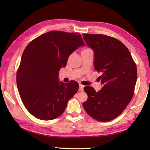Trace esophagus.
<instances>
[{
    "instance_id": "esophagus-1",
    "label": "esophagus",
    "mask_w": 150,
    "mask_h": 150,
    "mask_svg": "<svg viewBox=\"0 0 150 150\" xmlns=\"http://www.w3.org/2000/svg\"><path fill=\"white\" fill-rule=\"evenodd\" d=\"M79 91H82L84 90V86L82 85L81 84H79Z\"/></svg>"
}]
</instances>
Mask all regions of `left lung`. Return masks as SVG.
I'll use <instances>...</instances> for the list:
<instances>
[{"instance_id":"obj_1","label":"left lung","mask_w":150,"mask_h":150,"mask_svg":"<svg viewBox=\"0 0 150 150\" xmlns=\"http://www.w3.org/2000/svg\"><path fill=\"white\" fill-rule=\"evenodd\" d=\"M87 45L94 52V67L102 73L103 85L96 92L84 88L88 100L83 103L86 113L93 119L107 122L115 119L128 106L134 94L137 70L126 46L115 38L102 34L83 35Z\"/></svg>"}]
</instances>
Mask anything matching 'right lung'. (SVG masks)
<instances>
[{
  "label": "right lung",
  "mask_w": 150,
  "mask_h": 150,
  "mask_svg": "<svg viewBox=\"0 0 150 150\" xmlns=\"http://www.w3.org/2000/svg\"><path fill=\"white\" fill-rule=\"evenodd\" d=\"M84 42L79 33L47 32L25 48L17 73L19 95L24 106L37 119L50 120L64 113L77 93V82H59V71L69 56Z\"/></svg>",
  "instance_id": "1"
}]
</instances>
